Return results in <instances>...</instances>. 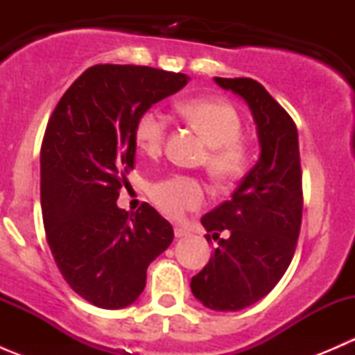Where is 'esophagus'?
Segmentation results:
<instances>
[{"label":"esophagus","mask_w":355,"mask_h":355,"mask_svg":"<svg viewBox=\"0 0 355 355\" xmlns=\"http://www.w3.org/2000/svg\"><path fill=\"white\" fill-rule=\"evenodd\" d=\"M189 235V230L184 227H175V237L177 239H182V237H187Z\"/></svg>","instance_id":"obj_1"}]
</instances>
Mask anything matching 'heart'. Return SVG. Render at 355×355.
Instances as JSON below:
<instances>
[{
	"label": "heart",
	"mask_w": 355,
	"mask_h": 355,
	"mask_svg": "<svg viewBox=\"0 0 355 355\" xmlns=\"http://www.w3.org/2000/svg\"><path fill=\"white\" fill-rule=\"evenodd\" d=\"M182 116L207 142L206 166L218 182H232L241 177L249 164V149L241 139L242 120L239 111L214 98L191 99L178 106ZM166 120L156 110H146L134 125V141L144 155H161L166 139ZM153 202L170 218H182L187 211L204 202L200 182L187 175H171L151 185Z\"/></svg>",
	"instance_id": "obj_1"
}]
</instances>
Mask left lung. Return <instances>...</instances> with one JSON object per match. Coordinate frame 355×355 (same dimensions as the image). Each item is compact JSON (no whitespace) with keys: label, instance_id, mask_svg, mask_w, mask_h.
<instances>
[{"label":"left lung","instance_id":"1","mask_svg":"<svg viewBox=\"0 0 355 355\" xmlns=\"http://www.w3.org/2000/svg\"><path fill=\"white\" fill-rule=\"evenodd\" d=\"M214 82L247 103L261 155L232 199L200 218L218 247L192 277L191 290L209 309L241 311L275 288L295 252L302 221L299 137L290 114L259 82L221 77Z\"/></svg>","mask_w":355,"mask_h":355}]
</instances>
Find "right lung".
<instances>
[{
  "label": "right lung",
  "instance_id": "add662e5",
  "mask_svg": "<svg viewBox=\"0 0 355 355\" xmlns=\"http://www.w3.org/2000/svg\"><path fill=\"white\" fill-rule=\"evenodd\" d=\"M185 73L139 65H94L60 99L41 146V207L49 249L67 284L103 309H121L146 287L148 266L173 228L148 202L116 206L134 168L142 111L180 91Z\"/></svg>",
  "mask_w": 355,
  "mask_h": 355
}]
</instances>
